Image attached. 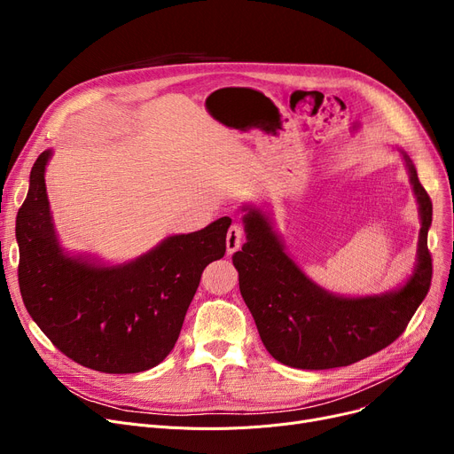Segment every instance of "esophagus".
Here are the masks:
<instances>
[{
    "mask_svg": "<svg viewBox=\"0 0 454 454\" xmlns=\"http://www.w3.org/2000/svg\"><path fill=\"white\" fill-rule=\"evenodd\" d=\"M243 228L241 224H231L230 230H228V235H226V252L231 255L233 252L239 250L241 243H243Z\"/></svg>",
    "mask_w": 454,
    "mask_h": 454,
    "instance_id": "esophagus-1",
    "label": "esophagus"
}]
</instances>
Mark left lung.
<instances>
[{"label": "left lung", "mask_w": 454, "mask_h": 454, "mask_svg": "<svg viewBox=\"0 0 454 454\" xmlns=\"http://www.w3.org/2000/svg\"><path fill=\"white\" fill-rule=\"evenodd\" d=\"M399 153L407 163L421 219L416 267L399 289L356 298L322 289L285 252L269 215L261 207L243 206L247 243L231 259L259 337L281 364L329 370L363 361L392 344L425 300L433 279L427 248L433 202L411 156L403 149Z\"/></svg>", "instance_id": "8db88e82"}]
</instances>
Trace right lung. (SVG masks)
<instances>
[{
    "instance_id": "obj_1",
    "label": "right lung",
    "mask_w": 454,
    "mask_h": 454,
    "mask_svg": "<svg viewBox=\"0 0 454 454\" xmlns=\"http://www.w3.org/2000/svg\"><path fill=\"white\" fill-rule=\"evenodd\" d=\"M43 151L16 217L20 293L31 318L66 356L105 373H137L175 348L204 269L226 252L230 217L169 235L147 254L105 265L67 254L55 231L45 191Z\"/></svg>"
}]
</instances>
